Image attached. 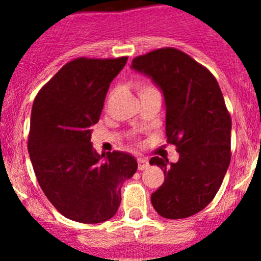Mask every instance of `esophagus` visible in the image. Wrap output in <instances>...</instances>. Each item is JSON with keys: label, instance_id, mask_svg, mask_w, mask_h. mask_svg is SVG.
<instances>
[{"label": "esophagus", "instance_id": "esophagus-1", "mask_svg": "<svg viewBox=\"0 0 261 261\" xmlns=\"http://www.w3.org/2000/svg\"><path fill=\"white\" fill-rule=\"evenodd\" d=\"M138 164H139V170H144L149 167V162L145 158H138Z\"/></svg>", "mask_w": 261, "mask_h": 261}]
</instances>
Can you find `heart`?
Returning a JSON list of instances; mask_svg holds the SVG:
<instances>
[{
  "mask_svg": "<svg viewBox=\"0 0 261 261\" xmlns=\"http://www.w3.org/2000/svg\"><path fill=\"white\" fill-rule=\"evenodd\" d=\"M138 89H139V93L140 94L146 93V92H150V91H156V89H155L154 87L149 83H140L138 86Z\"/></svg>",
  "mask_w": 261,
  "mask_h": 261,
  "instance_id": "heart-1",
  "label": "heart"
}]
</instances>
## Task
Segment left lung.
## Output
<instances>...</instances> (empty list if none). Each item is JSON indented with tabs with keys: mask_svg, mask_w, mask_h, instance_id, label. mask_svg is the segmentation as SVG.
<instances>
[{
	"mask_svg": "<svg viewBox=\"0 0 261 261\" xmlns=\"http://www.w3.org/2000/svg\"><path fill=\"white\" fill-rule=\"evenodd\" d=\"M131 68L162 89L165 134L179 160L154 156L150 164L164 172V183L151 194L162 217L193 216L215 198L231 160V117L217 81L186 53L162 48L136 57Z\"/></svg>",
	"mask_w": 261,
	"mask_h": 261,
	"instance_id": "left-lung-1",
	"label": "left lung"
}]
</instances>
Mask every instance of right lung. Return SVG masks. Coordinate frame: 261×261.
I'll return each mask as SVG.
<instances>
[{
  "label": "right lung",
  "mask_w": 261,
  "mask_h": 261,
  "mask_svg": "<svg viewBox=\"0 0 261 261\" xmlns=\"http://www.w3.org/2000/svg\"><path fill=\"white\" fill-rule=\"evenodd\" d=\"M127 57L77 58L67 63L34 101L28 149L39 186L67 218L101 223L117 212L121 186L138 169L133 155H99L91 143L110 83Z\"/></svg>",
  "instance_id": "add662e5"
}]
</instances>
